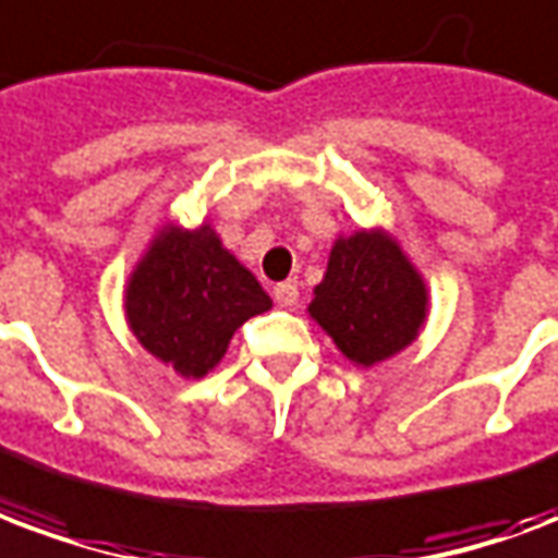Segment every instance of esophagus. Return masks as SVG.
<instances>
[{"mask_svg":"<svg viewBox=\"0 0 558 558\" xmlns=\"http://www.w3.org/2000/svg\"><path fill=\"white\" fill-rule=\"evenodd\" d=\"M275 301H278L280 307H292L295 301H299V283L295 280H283L275 287Z\"/></svg>","mask_w":558,"mask_h":558,"instance_id":"obj_1","label":"esophagus"}]
</instances>
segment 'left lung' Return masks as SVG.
<instances>
[{
    "label": "left lung",
    "mask_w": 558,
    "mask_h": 558,
    "mask_svg": "<svg viewBox=\"0 0 558 558\" xmlns=\"http://www.w3.org/2000/svg\"><path fill=\"white\" fill-rule=\"evenodd\" d=\"M426 304V283L402 247L381 230H361L337 239L307 311L349 361L373 366L416 340Z\"/></svg>",
    "instance_id": "obj_1"
}]
</instances>
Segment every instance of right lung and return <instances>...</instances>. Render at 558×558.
Masks as SVG:
<instances>
[{
  "label": "right lung",
  "mask_w": 558,
  "mask_h": 558,
  "mask_svg": "<svg viewBox=\"0 0 558 558\" xmlns=\"http://www.w3.org/2000/svg\"><path fill=\"white\" fill-rule=\"evenodd\" d=\"M271 299L209 225L165 227L126 287V319L144 349L185 378H201L233 333Z\"/></svg>",
  "instance_id": "obj_1"
}]
</instances>
